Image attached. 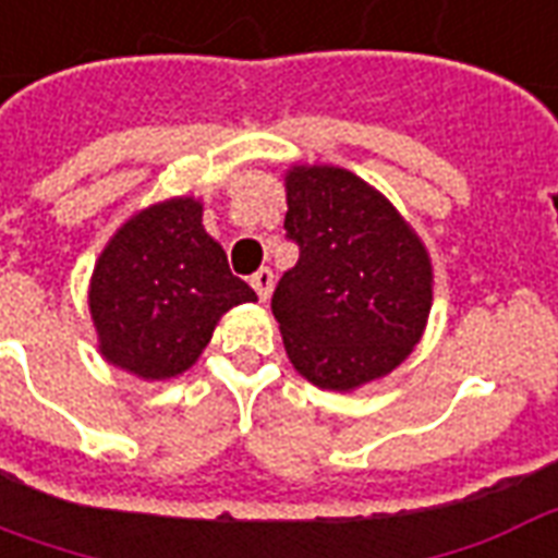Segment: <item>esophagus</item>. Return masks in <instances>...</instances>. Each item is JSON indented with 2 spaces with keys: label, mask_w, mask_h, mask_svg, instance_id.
I'll list each match as a JSON object with an SVG mask.
<instances>
[{
  "label": "esophagus",
  "mask_w": 558,
  "mask_h": 558,
  "mask_svg": "<svg viewBox=\"0 0 558 558\" xmlns=\"http://www.w3.org/2000/svg\"><path fill=\"white\" fill-rule=\"evenodd\" d=\"M251 287H254V292L259 295V301H268L271 287H275V275H271V268H259L257 275L251 278Z\"/></svg>",
  "instance_id": "1"
}]
</instances>
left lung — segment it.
I'll list each match as a JSON object with an SVG mask.
<instances>
[{"instance_id": "1", "label": "left lung", "mask_w": 558, "mask_h": 558, "mask_svg": "<svg viewBox=\"0 0 558 558\" xmlns=\"http://www.w3.org/2000/svg\"><path fill=\"white\" fill-rule=\"evenodd\" d=\"M287 236L299 263L271 295L287 357L322 390L390 375L423 340L435 271L387 197L337 165H290Z\"/></svg>"}]
</instances>
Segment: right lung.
Segmentation results:
<instances>
[{
  "label": "right lung",
  "instance_id": "right-lung-1",
  "mask_svg": "<svg viewBox=\"0 0 558 558\" xmlns=\"http://www.w3.org/2000/svg\"><path fill=\"white\" fill-rule=\"evenodd\" d=\"M257 292L227 266L192 195L138 209L97 257L88 311L97 349L144 381L183 375L213 340L218 319Z\"/></svg>",
  "mask_w": 558,
  "mask_h": 558
}]
</instances>
